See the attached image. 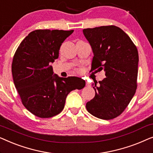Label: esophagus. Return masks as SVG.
<instances>
[{
	"label": "esophagus",
	"mask_w": 153,
	"mask_h": 153,
	"mask_svg": "<svg viewBox=\"0 0 153 153\" xmlns=\"http://www.w3.org/2000/svg\"><path fill=\"white\" fill-rule=\"evenodd\" d=\"M85 85H87V86H88V85H89V83H88V82H86V83H85Z\"/></svg>",
	"instance_id": "1"
}]
</instances>
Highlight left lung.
<instances>
[{
    "label": "left lung",
    "instance_id": "1",
    "mask_svg": "<svg viewBox=\"0 0 153 153\" xmlns=\"http://www.w3.org/2000/svg\"><path fill=\"white\" fill-rule=\"evenodd\" d=\"M83 33L94 54L91 71L104 70L106 76L99 81L100 86L95 84V97L85 107L93 116L111 120L124 111L136 93L139 63L137 47L116 26L83 29Z\"/></svg>",
    "mask_w": 153,
    "mask_h": 153
}]
</instances>
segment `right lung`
Segmentation results:
<instances>
[{
  "label": "right lung",
  "instance_id": "add662e5",
  "mask_svg": "<svg viewBox=\"0 0 153 153\" xmlns=\"http://www.w3.org/2000/svg\"><path fill=\"white\" fill-rule=\"evenodd\" d=\"M74 30H35L24 39L14 53L12 77L22 102L31 114L51 118L64 108L67 96L85 82L76 76L53 74L51 65L59 56L62 43Z\"/></svg>",
  "mask_w": 153,
  "mask_h": 153
}]
</instances>
